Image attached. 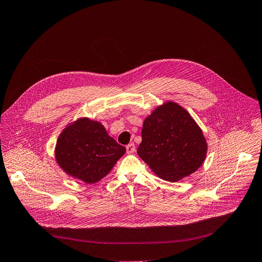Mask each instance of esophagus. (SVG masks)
I'll use <instances>...</instances> for the list:
<instances>
[{"mask_svg": "<svg viewBox=\"0 0 262 262\" xmlns=\"http://www.w3.org/2000/svg\"><path fill=\"white\" fill-rule=\"evenodd\" d=\"M126 151H127L128 154H132L135 152V144L134 143H129L126 146Z\"/></svg>", "mask_w": 262, "mask_h": 262, "instance_id": "34e87169", "label": "esophagus"}]
</instances>
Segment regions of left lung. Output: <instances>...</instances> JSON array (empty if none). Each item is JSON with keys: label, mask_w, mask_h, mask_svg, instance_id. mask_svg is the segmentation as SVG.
I'll return each mask as SVG.
<instances>
[{"label": "left lung", "mask_w": 262, "mask_h": 262, "mask_svg": "<svg viewBox=\"0 0 262 262\" xmlns=\"http://www.w3.org/2000/svg\"><path fill=\"white\" fill-rule=\"evenodd\" d=\"M138 156L160 178L176 182L205 161L207 142L190 113L173 101L157 106L143 121Z\"/></svg>", "instance_id": "1"}]
</instances>
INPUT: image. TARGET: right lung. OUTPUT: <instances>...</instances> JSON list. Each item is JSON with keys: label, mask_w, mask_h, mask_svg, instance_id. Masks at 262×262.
Instances as JSON below:
<instances>
[{"label": "right lung", "mask_w": 262, "mask_h": 262, "mask_svg": "<svg viewBox=\"0 0 262 262\" xmlns=\"http://www.w3.org/2000/svg\"><path fill=\"white\" fill-rule=\"evenodd\" d=\"M125 152L101 123L81 118L68 124L59 135L55 159L68 175L93 185L108 175Z\"/></svg>", "instance_id": "right-lung-1"}]
</instances>
